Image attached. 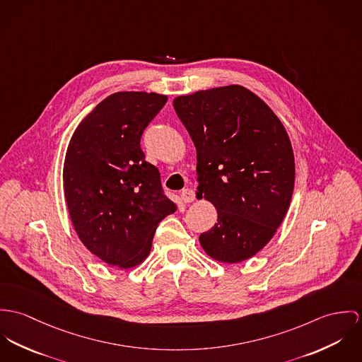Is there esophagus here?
Segmentation results:
<instances>
[{
    "label": "esophagus",
    "instance_id": "obj_1",
    "mask_svg": "<svg viewBox=\"0 0 362 362\" xmlns=\"http://www.w3.org/2000/svg\"><path fill=\"white\" fill-rule=\"evenodd\" d=\"M180 199H182L183 202L189 204V202H193V201L196 200V194H194V192L192 189H185L180 193Z\"/></svg>",
    "mask_w": 362,
    "mask_h": 362
}]
</instances>
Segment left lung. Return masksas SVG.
Segmentation results:
<instances>
[{"instance_id": "obj_1", "label": "left lung", "mask_w": 362, "mask_h": 362, "mask_svg": "<svg viewBox=\"0 0 362 362\" xmlns=\"http://www.w3.org/2000/svg\"><path fill=\"white\" fill-rule=\"evenodd\" d=\"M173 108L197 151V196L218 222L201 233L215 261L239 264L281 226L294 189V154L275 112L239 84L179 95Z\"/></svg>"}]
</instances>
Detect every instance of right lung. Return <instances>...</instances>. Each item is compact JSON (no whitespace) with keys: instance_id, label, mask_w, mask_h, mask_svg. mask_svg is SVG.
<instances>
[{"instance_id":"1","label":"right lung","mask_w":362,"mask_h":362,"mask_svg":"<svg viewBox=\"0 0 362 362\" xmlns=\"http://www.w3.org/2000/svg\"><path fill=\"white\" fill-rule=\"evenodd\" d=\"M166 100L114 93L83 118L66 148L62 179L74 229L90 252L121 269L148 257L158 223L177 208L140 148L143 130Z\"/></svg>"}]
</instances>
